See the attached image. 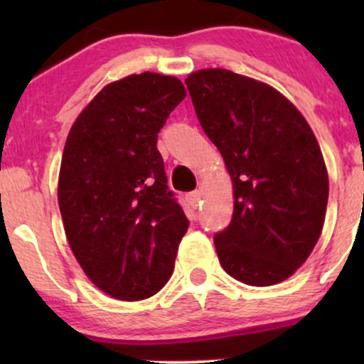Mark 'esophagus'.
Returning a JSON list of instances; mask_svg holds the SVG:
<instances>
[{"instance_id":"34e87169","label":"esophagus","mask_w":364,"mask_h":364,"mask_svg":"<svg viewBox=\"0 0 364 364\" xmlns=\"http://www.w3.org/2000/svg\"><path fill=\"white\" fill-rule=\"evenodd\" d=\"M188 202H190V205L193 208L198 207L200 202H202V191H200V190L191 191V193L188 195Z\"/></svg>"}]
</instances>
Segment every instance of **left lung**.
Returning a JSON list of instances; mask_svg holds the SVG:
<instances>
[{
    "label": "left lung",
    "instance_id": "obj_1",
    "mask_svg": "<svg viewBox=\"0 0 364 364\" xmlns=\"http://www.w3.org/2000/svg\"><path fill=\"white\" fill-rule=\"evenodd\" d=\"M185 82L232 181L231 224L214 237L220 265L248 286L286 281L323 229L328 174L315 133L289 99L260 80L205 68Z\"/></svg>",
    "mask_w": 364,
    "mask_h": 364
}]
</instances>
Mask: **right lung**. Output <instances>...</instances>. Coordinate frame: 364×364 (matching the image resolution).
Wrapping results in <instances>:
<instances>
[{
	"label": "right lung",
	"instance_id": "1",
	"mask_svg": "<svg viewBox=\"0 0 364 364\" xmlns=\"http://www.w3.org/2000/svg\"><path fill=\"white\" fill-rule=\"evenodd\" d=\"M185 97L176 77L129 75L87 104L66 139L58 178L66 240L92 284L121 301L166 286L188 231L157 150Z\"/></svg>",
	"mask_w": 364,
	"mask_h": 364
}]
</instances>
